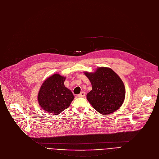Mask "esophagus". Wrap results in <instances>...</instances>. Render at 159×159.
<instances>
[{"mask_svg": "<svg viewBox=\"0 0 159 159\" xmlns=\"http://www.w3.org/2000/svg\"><path fill=\"white\" fill-rule=\"evenodd\" d=\"M85 94H86V93L84 92V91H82L80 94H78V97H79V98H82V97H84V96H85Z\"/></svg>", "mask_w": 159, "mask_h": 159, "instance_id": "34e87169", "label": "esophagus"}]
</instances>
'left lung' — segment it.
I'll use <instances>...</instances> for the list:
<instances>
[{
    "label": "left lung",
    "instance_id": "8db88e82",
    "mask_svg": "<svg viewBox=\"0 0 159 159\" xmlns=\"http://www.w3.org/2000/svg\"><path fill=\"white\" fill-rule=\"evenodd\" d=\"M84 73L92 86L86 98L94 109L101 114L108 115L121 107L125 98V88L114 71L110 68L99 67L94 73Z\"/></svg>",
    "mask_w": 159,
    "mask_h": 159
}]
</instances>
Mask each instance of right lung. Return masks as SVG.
<instances>
[{"label":"right lung","mask_w":159,"mask_h":159,"mask_svg":"<svg viewBox=\"0 0 159 159\" xmlns=\"http://www.w3.org/2000/svg\"><path fill=\"white\" fill-rule=\"evenodd\" d=\"M65 76L54 74L42 84L38 100L45 111L57 115L70 107L75 97L71 91L65 87Z\"/></svg>","instance_id":"add662e5"}]
</instances>
